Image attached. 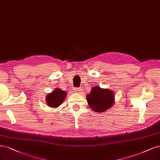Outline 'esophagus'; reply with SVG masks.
I'll return each instance as SVG.
<instances>
[{
	"instance_id": "esophagus-1",
	"label": "esophagus",
	"mask_w": 160,
	"mask_h": 160,
	"mask_svg": "<svg viewBox=\"0 0 160 160\" xmlns=\"http://www.w3.org/2000/svg\"><path fill=\"white\" fill-rule=\"evenodd\" d=\"M74 90L75 92H79L81 90V89L80 88H74Z\"/></svg>"
}]
</instances>
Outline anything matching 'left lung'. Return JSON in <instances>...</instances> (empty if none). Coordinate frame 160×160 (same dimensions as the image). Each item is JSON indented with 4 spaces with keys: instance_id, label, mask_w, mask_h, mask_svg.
Instances as JSON below:
<instances>
[{
    "instance_id": "left-lung-1",
    "label": "left lung",
    "mask_w": 160,
    "mask_h": 160,
    "mask_svg": "<svg viewBox=\"0 0 160 160\" xmlns=\"http://www.w3.org/2000/svg\"><path fill=\"white\" fill-rule=\"evenodd\" d=\"M87 102L92 110L96 112H104L114 104V95L109 90L93 87L90 93L86 96Z\"/></svg>"
}]
</instances>
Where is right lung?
Masks as SVG:
<instances>
[{"mask_svg":"<svg viewBox=\"0 0 160 160\" xmlns=\"http://www.w3.org/2000/svg\"><path fill=\"white\" fill-rule=\"evenodd\" d=\"M66 96V92L60 90V88H57L52 93L47 95L46 102L47 103L48 106L51 108H56L63 102Z\"/></svg>","mask_w":160,"mask_h":160,"instance_id":"obj_1","label":"right lung"}]
</instances>
